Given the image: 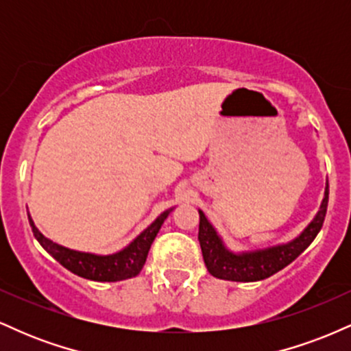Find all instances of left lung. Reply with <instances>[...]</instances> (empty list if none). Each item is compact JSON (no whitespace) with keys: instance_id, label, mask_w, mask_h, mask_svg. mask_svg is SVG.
Segmentation results:
<instances>
[{"instance_id":"1","label":"left lung","mask_w":351,"mask_h":351,"mask_svg":"<svg viewBox=\"0 0 351 351\" xmlns=\"http://www.w3.org/2000/svg\"><path fill=\"white\" fill-rule=\"evenodd\" d=\"M328 206V181L325 183L324 199L317 215L307 224L299 236L289 243H282L269 247L251 249V251H232L229 249L217 229L213 226L201 209L199 211V232L198 239L203 252L204 264L213 277L232 282H257L267 279L276 272L282 271L285 265L295 261L305 249L312 244L322 226Z\"/></svg>"}]
</instances>
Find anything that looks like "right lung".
<instances>
[{
  "label": "right lung",
  "instance_id": "obj_1",
  "mask_svg": "<svg viewBox=\"0 0 351 351\" xmlns=\"http://www.w3.org/2000/svg\"><path fill=\"white\" fill-rule=\"evenodd\" d=\"M175 208L167 209L162 215L156 217L155 221L143 229L138 236L132 241L130 244L125 245L120 251L112 254H94V252H84L69 249L66 245H60L49 237H46L36 228L33 217H29L31 229L38 243L43 245L44 251L51 254L60 265L71 271L75 276L84 277V279L95 280V282H119L125 279H132V277L138 276L140 271L143 269L145 261H147L148 251H150L152 243L155 241L158 234L160 228L165 223L170 213Z\"/></svg>",
  "mask_w": 351,
  "mask_h": 351
}]
</instances>
